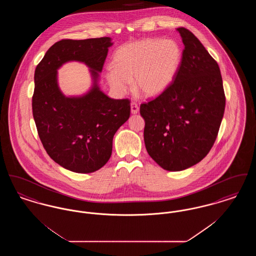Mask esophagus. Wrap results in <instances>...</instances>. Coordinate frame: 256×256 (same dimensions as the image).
Here are the masks:
<instances>
[{"mask_svg": "<svg viewBox=\"0 0 256 256\" xmlns=\"http://www.w3.org/2000/svg\"><path fill=\"white\" fill-rule=\"evenodd\" d=\"M130 110H132V114H137V113H138V111H139V106H138V104H137L136 102H132L130 104Z\"/></svg>", "mask_w": 256, "mask_h": 256, "instance_id": "1", "label": "esophagus"}]
</instances>
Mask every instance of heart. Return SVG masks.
Returning a JSON list of instances; mask_svg holds the SVG:
<instances>
[{
  "instance_id": "b5f03b06",
  "label": "heart",
  "mask_w": 256,
  "mask_h": 256,
  "mask_svg": "<svg viewBox=\"0 0 256 256\" xmlns=\"http://www.w3.org/2000/svg\"><path fill=\"white\" fill-rule=\"evenodd\" d=\"M182 50L172 39L148 38L126 44L113 58L106 80L117 92L128 90L134 80V90L145 97H156L166 91L180 70Z\"/></svg>"
}]
</instances>
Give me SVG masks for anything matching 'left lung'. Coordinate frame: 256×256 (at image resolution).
I'll return each instance as SVG.
<instances>
[{"label": "left lung", "mask_w": 256, "mask_h": 256, "mask_svg": "<svg viewBox=\"0 0 256 256\" xmlns=\"http://www.w3.org/2000/svg\"><path fill=\"white\" fill-rule=\"evenodd\" d=\"M178 30L184 50L176 78L166 91L140 106L148 156L164 170L174 172L206 156L226 106L218 63L189 30Z\"/></svg>", "instance_id": "left-lung-1"}]
</instances>
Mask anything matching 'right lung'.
Listing matches in <instances>:
<instances>
[{
  "instance_id": "obj_1",
  "label": "right lung",
  "mask_w": 256,
  "mask_h": 256,
  "mask_svg": "<svg viewBox=\"0 0 256 256\" xmlns=\"http://www.w3.org/2000/svg\"><path fill=\"white\" fill-rule=\"evenodd\" d=\"M111 45L110 37L62 39L36 69L32 114L39 138L50 158L74 172H93L106 164L113 136L130 115L128 98L108 97L97 84ZM72 60L86 62L94 80L82 98H65L57 86V69Z\"/></svg>"
}]
</instances>
